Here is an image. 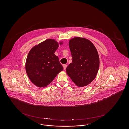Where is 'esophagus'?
<instances>
[{"instance_id": "34e87169", "label": "esophagus", "mask_w": 129, "mask_h": 129, "mask_svg": "<svg viewBox=\"0 0 129 129\" xmlns=\"http://www.w3.org/2000/svg\"><path fill=\"white\" fill-rule=\"evenodd\" d=\"M67 67V64H64V65L63 66V68L64 70H66V69Z\"/></svg>"}]
</instances>
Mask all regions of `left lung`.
Instances as JSON below:
<instances>
[{
	"mask_svg": "<svg viewBox=\"0 0 129 129\" xmlns=\"http://www.w3.org/2000/svg\"><path fill=\"white\" fill-rule=\"evenodd\" d=\"M72 62L66 72L76 85H88L96 77L99 68V57L94 45L85 38L75 37L69 40Z\"/></svg>",
	"mask_w": 129,
	"mask_h": 129,
	"instance_id": "8db88e82",
	"label": "left lung"
}]
</instances>
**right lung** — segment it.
<instances>
[{
	"label": "right lung",
	"instance_id": "1",
	"mask_svg": "<svg viewBox=\"0 0 129 129\" xmlns=\"http://www.w3.org/2000/svg\"><path fill=\"white\" fill-rule=\"evenodd\" d=\"M62 43H60L61 45ZM59 43L47 39L34 46L26 59L25 69L30 81L38 87H46L63 70L55 52Z\"/></svg>",
	"mask_w": 129,
	"mask_h": 129
}]
</instances>
